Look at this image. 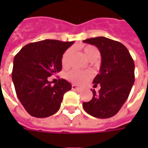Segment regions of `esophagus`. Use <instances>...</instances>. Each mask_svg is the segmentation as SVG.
<instances>
[{
    "label": "esophagus",
    "mask_w": 148,
    "mask_h": 148,
    "mask_svg": "<svg viewBox=\"0 0 148 148\" xmlns=\"http://www.w3.org/2000/svg\"><path fill=\"white\" fill-rule=\"evenodd\" d=\"M71 88H72V90H80L81 89L79 86H77L76 85H72L71 86Z\"/></svg>",
    "instance_id": "obj_1"
}]
</instances>
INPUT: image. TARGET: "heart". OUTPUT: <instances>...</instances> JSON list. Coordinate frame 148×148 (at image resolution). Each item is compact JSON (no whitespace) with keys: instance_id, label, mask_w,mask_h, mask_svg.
Here are the masks:
<instances>
[{"instance_id":"obj_1","label":"heart","mask_w":148,"mask_h":148,"mask_svg":"<svg viewBox=\"0 0 148 148\" xmlns=\"http://www.w3.org/2000/svg\"><path fill=\"white\" fill-rule=\"evenodd\" d=\"M83 51L86 57L90 61L96 60L99 57V51L95 46L92 45H86L83 47ZM72 54V49H68L64 52V53L62 56L61 63L63 67H66L69 64V60ZM91 77L90 72L88 71H81L78 70H71L68 71L66 74V78L70 81L71 82L76 83V84H82L86 82L88 79Z\"/></svg>"}]
</instances>
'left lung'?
Masks as SVG:
<instances>
[{
    "instance_id": "obj_1",
    "label": "left lung",
    "mask_w": 148,
    "mask_h": 148,
    "mask_svg": "<svg viewBox=\"0 0 148 148\" xmlns=\"http://www.w3.org/2000/svg\"><path fill=\"white\" fill-rule=\"evenodd\" d=\"M96 46L101 55L99 73L93 80L99 84V92L83 103L85 111L91 116L108 119L115 115L128 99L134 83V62L127 48L121 43L105 37L83 40Z\"/></svg>"
}]
</instances>
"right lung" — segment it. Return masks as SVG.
I'll return each mask as SVG.
<instances>
[{"label":"right lung","mask_w":148,"mask_h":148,"mask_svg":"<svg viewBox=\"0 0 148 148\" xmlns=\"http://www.w3.org/2000/svg\"><path fill=\"white\" fill-rule=\"evenodd\" d=\"M73 43L45 39L27 44L14 56L12 80L15 92L31 116L46 118L57 113L63 95L71 89L64 79L52 86L48 78L62 70V56Z\"/></svg>","instance_id":"add662e5"}]
</instances>
